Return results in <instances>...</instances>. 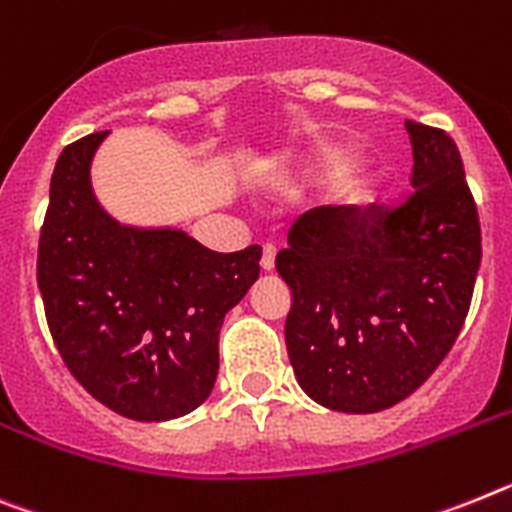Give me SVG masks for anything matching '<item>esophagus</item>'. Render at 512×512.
Masks as SVG:
<instances>
[{
    "mask_svg": "<svg viewBox=\"0 0 512 512\" xmlns=\"http://www.w3.org/2000/svg\"><path fill=\"white\" fill-rule=\"evenodd\" d=\"M262 270H273L275 268V247L273 244H262V260H260Z\"/></svg>",
    "mask_w": 512,
    "mask_h": 512,
    "instance_id": "1",
    "label": "esophagus"
}]
</instances>
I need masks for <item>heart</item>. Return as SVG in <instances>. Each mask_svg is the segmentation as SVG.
Wrapping results in <instances>:
<instances>
[{
	"mask_svg": "<svg viewBox=\"0 0 512 512\" xmlns=\"http://www.w3.org/2000/svg\"><path fill=\"white\" fill-rule=\"evenodd\" d=\"M330 162H332V167H335L337 172H345V175L353 170V164H355L353 154H350V151H342V149L332 151ZM340 195L345 198V203H350V206H366V203L373 198V190H371V185H368L366 180L350 175V177H345V180H342Z\"/></svg>",
	"mask_w": 512,
	"mask_h": 512,
	"instance_id": "1",
	"label": "heart"
}]
</instances>
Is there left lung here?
<instances>
[{
  "instance_id": "left-lung-1",
  "label": "left lung",
  "mask_w": 512,
  "mask_h": 512,
  "mask_svg": "<svg viewBox=\"0 0 512 512\" xmlns=\"http://www.w3.org/2000/svg\"><path fill=\"white\" fill-rule=\"evenodd\" d=\"M404 128L412 193L386 208H314L275 257L293 296V373L314 402L337 412L386 410L430 379L464 327L482 262L456 141L415 121Z\"/></svg>"
}]
</instances>
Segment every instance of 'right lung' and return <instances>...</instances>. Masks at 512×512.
<instances>
[{
  "mask_svg": "<svg viewBox=\"0 0 512 512\" xmlns=\"http://www.w3.org/2000/svg\"><path fill=\"white\" fill-rule=\"evenodd\" d=\"M108 131L61 151L38 242L48 330L71 376L128 420L188 415L219 373V332L262 250H206L177 229H133L97 206L90 164Z\"/></svg>",
  "mask_w": 512,
  "mask_h": 512,
  "instance_id": "right-lung-1",
  "label": "right lung"
}]
</instances>
